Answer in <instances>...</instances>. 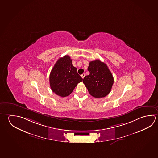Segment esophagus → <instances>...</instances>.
Wrapping results in <instances>:
<instances>
[{
    "label": "esophagus",
    "instance_id": "34e87169",
    "mask_svg": "<svg viewBox=\"0 0 158 158\" xmlns=\"http://www.w3.org/2000/svg\"><path fill=\"white\" fill-rule=\"evenodd\" d=\"M85 74L84 73H83V74L81 75V78H83V79H84V78L85 77Z\"/></svg>",
    "mask_w": 158,
    "mask_h": 158
}]
</instances>
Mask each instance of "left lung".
Instances as JSON below:
<instances>
[{
  "mask_svg": "<svg viewBox=\"0 0 158 158\" xmlns=\"http://www.w3.org/2000/svg\"><path fill=\"white\" fill-rule=\"evenodd\" d=\"M89 75L83 79V83L91 96L100 98L110 92L114 78L108 66L100 60L91 61L89 64Z\"/></svg>",
  "mask_w": 158,
  "mask_h": 158,
  "instance_id": "1",
  "label": "left lung"
}]
</instances>
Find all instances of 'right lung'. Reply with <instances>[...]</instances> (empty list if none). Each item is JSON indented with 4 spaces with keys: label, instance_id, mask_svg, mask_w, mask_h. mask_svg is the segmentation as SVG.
Returning a JSON list of instances; mask_svg holds the SVG:
<instances>
[{
    "label": "right lung",
    "instance_id": "right-lung-1",
    "mask_svg": "<svg viewBox=\"0 0 158 158\" xmlns=\"http://www.w3.org/2000/svg\"><path fill=\"white\" fill-rule=\"evenodd\" d=\"M72 61L70 57L67 55L59 59L50 72V88L53 92L60 97L68 96L78 83L83 81Z\"/></svg>",
    "mask_w": 158,
    "mask_h": 158
}]
</instances>
